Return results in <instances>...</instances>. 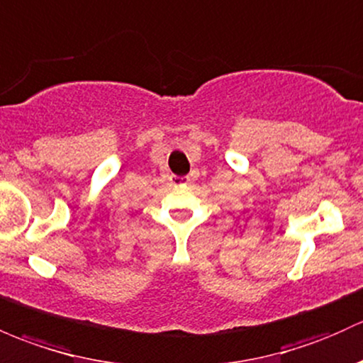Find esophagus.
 I'll use <instances>...</instances> for the list:
<instances>
[{"label":"esophagus","instance_id":"obj_1","mask_svg":"<svg viewBox=\"0 0 363 363\" xmlns=\"http://www.w3.org/2000/svg\"><path fill=\"white\" fill-rule=\"evenodd\" d=\"M171 182H173L174 185H183V183H189V178H186V177H177V174H174V177H171Z\"/></svg>","mask_w":363,"mask_h":363}]
</instances>
